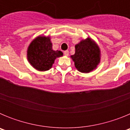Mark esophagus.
Masks as SVG:
<instances>
[{
    "mask_svg": "<svg viewBox=\"0 0 130 130\" xmlns=\"http://www.w3.org/2000/svg\"><path fill=\"white\" fill-rule=\"evenodd\" d=\"M64 55H65V56H68V55H69V51H64Z\"/></svg>",
    "mask_w": 130,
    "mask_h": 130,
    "instance_id": "34e87169",
    "label": "esophagus"
}]
</instances>
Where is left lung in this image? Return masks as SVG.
<instances>
[{
  "label": "left lung",
  "instance_id": "8db88e82",
  "mask_svg": "<svg viewBox=\"0 0 130 130\" xmlns=\"http://www.w3.org/2000/svg\"><path fill=\"white\" fill-rule=\"evenodd\" d=\"M100 49L92 40L88 38L75 45V53L71 57L75 62V66L82 73L92 71L99 64Z\"/></svg>",
  "mask_w": 130,
  "mask_h": 130
}]
</instances>
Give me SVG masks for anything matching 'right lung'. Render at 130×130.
Returning <instances> with one entry per match:
<instances>
[{
	"label": "right lung",
	"instance_id": "1",
	"mask_svg": "<svg viewBox=\"0 0 130 130\" xmlns=\"http://www.w3.org/2000/svg\"><path fill=\"white\" fill-rule=\"evenodd\" d=\"M60 51H53L49 37L39 36L32 42L27 51L30 64L39 71H46L52 67L55 60L62 56Z\"/></svg>",
	"mask_w": 130,
	"mask_h": 130
}]
</instances>
